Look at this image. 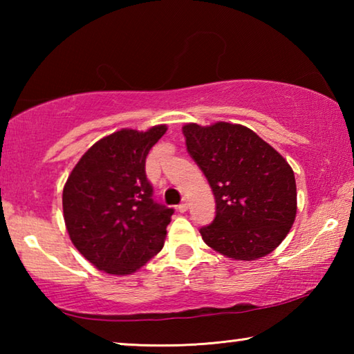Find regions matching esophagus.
Wrapping results in <instances>:
<instances>
[{
	"label": "esophagus",
	"instance_id": "esophagus-1",
	"mask_svg": "<svg viewBox=\"0 0 354 354\" xmlns=\"http://www.w3.org/2000/svg\"><path fill=\"white\" fill-rule=\"evenodd\" d=\"M187 209H189V203L187 201H183L181 205L178 206V211L179 212H185V211H187Z\"/></svg>",
	"mask_w": 354,
	"mask_h": 354
}]
</instances>
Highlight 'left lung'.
<instances>
[{"instance_id":"obj_1","label":"left lung","mask_w":354,"mask_h":354,"mask_svg":"<svg viewBox=\"0 0 354 354\" xmlns=\"http://www.w3.org/2000/svg\"><path fill=\"white\" fill-rule=\"evenodd\" d=\"M183 134L217 205L212 223L200 230L203 241L236 261L270 254L295 221L297 184L292 167L242 124L187 123Z\"/></svg>"}]
</instances>
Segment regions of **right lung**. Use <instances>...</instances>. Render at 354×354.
<instances>
[{
    "label": "right lung",
    "mask_w": 354,
    "mask_h": 354,
    "mask_svg": "<svg viewBox=\"0 0 354 354\" xmlns=\"http://www.w3.org/2000/svg\"><path fill=\"white\" fill-rule=\"evenodd\" d=\"M165 124L123 128L82 154L64 185L70 241L101 272L131 274L164 247L173 209L160 206L145 175V160Z\"/></svg>",
    "instance_id": "right-lung-1"
}]
</instances>
